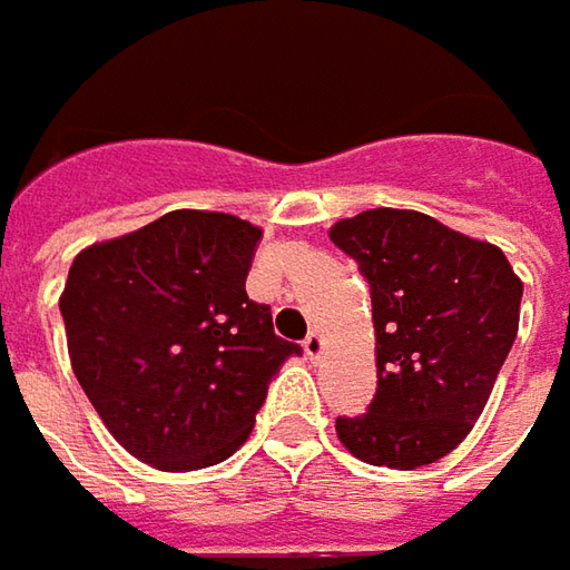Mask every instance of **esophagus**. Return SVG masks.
Wrapping results in <instances>:
<instances>
[{"mask_svg":"<svg viewBox=\"0 0 570 570\" xmlns=\"http://www.w3.org/2000/svg\"><path fill=\"white\" fill-rule=\"evenodd\" d=\"M303 351H306V357H318L322 351H325V341H322V334L309 332L306 334V341H303Z\"/></svg>","mask_w":570,"mask_h":570,"instance_id":"1","label":"esophagus"}]
</instances>
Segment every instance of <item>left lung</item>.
Here are the masks:
<instances>
[{
	"mask_svg": "<svg viewBox=\"0 0 570 570\" xmlns=\"http://www.w3.org/2000/svg\"><path fill=\"white\" fill-rule=\"evenodd\" d=\"M328 236L370 284L376 328V395L334 421L337 436L370 465H431L479 421L517 341L523 284L501 248L428 213L366 210Z\"/></svg>",
	"mask_w": 570,
	"mask_h": 570,
	"instance_id": "8db88e82",
	"label": "left lung"
}]
</instances>
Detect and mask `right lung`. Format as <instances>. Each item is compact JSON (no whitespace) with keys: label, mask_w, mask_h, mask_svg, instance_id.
I'll list each match as a JSON object with an SVG mask.
<instances>
[{"label":"right lung","mask_w":570,"mask_h":570,"mask_svg":"<svg viewBox=\"0 0 570 570\" xmlns=\"http://www.w3.org/2000/svg\"><path fill=\"white\" fill-rule=\"evenodd\" d=\"M261 229L229 213L171 210L72 261L60 296L76 380L114 440L165 472L229 459L281 363L245 277Z\"/></svg>","instance_id":"add662e5"}]
</instances>
